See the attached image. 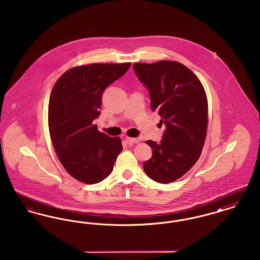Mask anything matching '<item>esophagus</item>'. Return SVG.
<instances>
[{"label": "esophagus", "instance_id": "1", "mask_svg": "<svg viewBox=\"0 0 260 260\" xmlns=\"http://www.w3.org/2000/svg\"><path fill=\"white\" fill-rule=\"evenodd\" d=\"M125 141L127 144H135V143H138L139 142V139L138 138H132V137H126L125 138Z\"/></svg>", "mask_w": 260, "mask_h": 260}]
</instances>
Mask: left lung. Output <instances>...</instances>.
I'll list each match as a JSON object with an SVG mask.
<instances>
[{
	"label": "left lung",
	"mask_w": 260,
	"mask_h": 260,
	"mask_svg": "<svg viewBox=\"0 0 260 260\" xmlns=\"http://www.w3.org/2000/svg\"><path fill=\"white\" fill-rule=\"evenodd\" d=\"M134 70L149 90L151 109L166 124L161 142L147 140L153 156L143 170L159 183H171L198 161L208 127V100L198 77L183 64L161 60L135 63Z\"/></svg>",
	"instance_id": "1"
}]
</instances>
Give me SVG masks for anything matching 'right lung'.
Wrapping results in <instances>:
<instances>
[{
  "label": "right lung",
  "instance_id": "add662e5",
  "mask_svg": "<svg viewBox=\"0 0 260 260\" xmlns=\"http://www.w3.org/2000/svg\"><path fill=\"white\" fill-rule=\"evenodd\" d=\"M132 63L89 64L66 71L50 93L49 128L58 159L75 179L95 184L113 171L123 150L119 137L101 134L98 119L102 93Z\"/></svg>",
  "mask_w": 260,
  "mask_h": 260
}]
</instances>
